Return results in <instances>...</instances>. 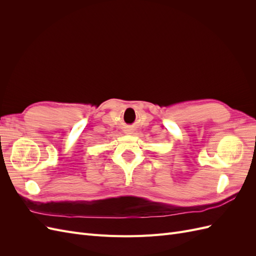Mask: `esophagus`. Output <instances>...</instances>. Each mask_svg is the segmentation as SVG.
Masks as SVG:
<instances>
[{
  "instance_id": "1",
  "label": "esophagus",
  "mask_w": 256,
  "mask_h": 256,
  "mask_svg": "<svg viewBox=\"0 0 256 256\" xmlns=\"http://www.w3.org/2000/svg\"><path fill=\"white\" fill-rule=\"evenodd\" d=\"M128 134H131V132H128Z\"/></svg>"
}]
</instances>
